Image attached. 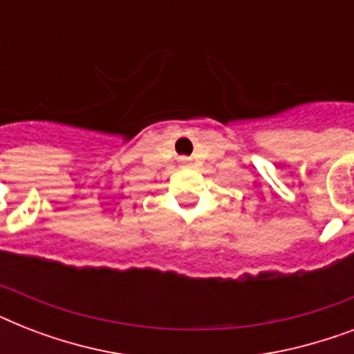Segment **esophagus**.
<instances>
[{"label":"esophagus","mask_w":354,"mask_h":354,"mask_svg":"<svg viewBox=\"0 0 354 354\" xmlns=\"http://www.w3.org/2000/svg\"><path fill=\"white\" fill-rule=\"evenodd\" d=\"M187 161H189V160H187V158H183V163H187Z\"/></svg>","instance_id":"34e87169"}]
</instances>
